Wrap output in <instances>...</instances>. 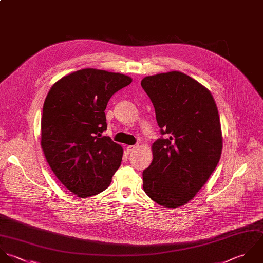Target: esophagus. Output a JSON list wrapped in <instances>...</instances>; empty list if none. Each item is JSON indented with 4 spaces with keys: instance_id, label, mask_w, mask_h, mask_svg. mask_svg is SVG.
I'll list each match as a JSON object with an SVG mask.
<instances>
[{
    "instance_id": "obj_1",
    "label": "esophagus",
    "mask_w": 263,
    "mask_h": 263,
    "mask_svg": "<svg viewBox=\"0 0 263 263\" xmlns=\"http://www.w3.org/2000/svg\"><path fill=\"white\" fill-rule=\"evenodd\" d=\"M137 147H138V144H135V145H129V146H127V153H128V154H131V153H132V152H134Z\"/></svg>"
}]
</instances>
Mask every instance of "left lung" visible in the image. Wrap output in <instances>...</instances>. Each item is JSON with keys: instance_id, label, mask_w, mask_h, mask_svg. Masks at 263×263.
<instances>
[{"instance_id": "1", "label": "left lung", "mask_w": 263, "mask_h": 263, "mask_svg": "<svg viewBox=\"0 0 263 263\" xmlns=\"http://www.w3.org/2000/svg\"><path fill=\"white\" fill-rule=\"evenodd\" d=\"M141 86L166 135L152 146L154 159L142 173L143 190L159 205L177 208L198 194L220 160L218 109L210 91L180 71L145 77Z\"/></svg>"}]
</instances>
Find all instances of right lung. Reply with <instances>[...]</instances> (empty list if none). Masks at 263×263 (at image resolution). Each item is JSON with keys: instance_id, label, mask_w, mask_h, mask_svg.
Here are the masks:
<instances>
[{"instance_id": "obj_1", "label": "right lung", "mask_w": 263, "mask_h": 263, "mask_svg": "<svg viewBox=\"0 0 263 263\" xmlns=\"http://www.w3.org/2000/svg\"><path fill=\"white\" fill-rule=\"evenodd\" d=\"M131 82L119 72L84 68L57 81L45 99L44 155L59 181L80 198L106 190L121 165L122 146L102 136L104 110L110 97Z\"/></svg>"}]
</instances>
